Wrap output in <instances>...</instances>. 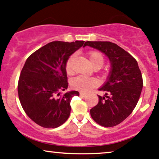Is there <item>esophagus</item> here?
Returning <instances> with one entry per match:
<instances>
[{
  "instance_id": "34e87169",
  "label": "esophagus",
  "mask_w": 159,
  "mask_h": 159,
  "mask_svg": "<svg viewBox=\"0 0 159 159\" xmlns=\"http://www.w3.org/2000/svg\"><path fill=\"white\" fill-rule=\"evenodd\" d=\"M80 95L82 96V97L85 98V97H86V95H87V94L84 93V92H80Z\"/></svg>"
}]
</instances>
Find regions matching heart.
Returning a JSON list of instances; mask_svg holds the SVG:
<instances>
[{"label": "heart", "mask_w": 159, "mask_h": 159, "mask_svg": "<svg viewBox=\"0 0 159 159\" xmlns=\"http://www.w3.org/2000/svg\"><path fill=\"white\" fill-rule=\"evenodd\" d=\"M75 58V55L70 56L66 62V71L67 74H72L73 72V62ZM89 61L92 67L98 65L100 67L103 66L104 63V58L103 54L97 51H91L88 53ZM98 85V81L94 78H89L84 75H79L73 78L71 81V86L74 89L78 91L87 92L92 88Z\"/></svg>", "instance_id": "obj_1"}]
</instances>
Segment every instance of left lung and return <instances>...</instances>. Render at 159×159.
I'll use <instances>...</instances> for the list:
<instances>
[{
  "instance_id": "left-lung-1",
  "label": "left lung",
  "mask_w": 159,
  "mask_h": 159,
  "mask_svg": "<svg viewBox=\"0 0 159 159\" xmlns=\"http://www.w3.org/2000/svg\"><path fill=\"white\" fill-rule=\"evenodd\" d=\"M86 45L105 53L111 64L108 81L99 89L106 92L105 97L98 95L99 101L90 114L100 125L114 127L125 120L138 103L143 87L141 70L133 56L115 43L87 41L84 47Z\"/></svg>"
}]
</instances>
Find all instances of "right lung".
<instances>
[{
	"instance_id": "1",
	"label": "right lung",
	"mask_w": 159,
	"mask_h": 159,
	"mask_svg": "<svg viewBox=\"0 0 159 159\" xmlns=\"http://www.w3.org/2000/svg\"><path fill=\"white\" fill-rule=\"evenodd\" d=\"M84 43L51 42L26 60L18 81V96L25 114L42 127L57 128L69 117L70 100L79 92L61 95L59 92L68 86L66 62Z\"/></svg>"
}]
</instances>
